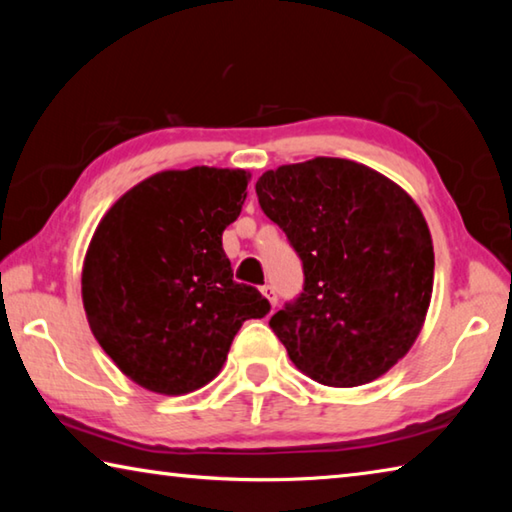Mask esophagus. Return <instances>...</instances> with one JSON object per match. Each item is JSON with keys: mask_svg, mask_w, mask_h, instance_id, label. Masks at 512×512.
<instances>
[{"mask_svg": "<svg viewBox=\"0 0 512 512\" xmlns=\"http://www.w3.org/2000/svg\"><path fill=\"white\" fill-rule=\"evenodd\" d=\"M262 293L268 298V302H271V307L277 305V293H275V289H273V284H264Z\"/></svg>", "mask_w": 512, "mask_h": 512, "instance_id": "esophagus-1", "label": "esophagus"}]
</instances>
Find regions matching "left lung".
<instances>
[{
  "label": "left lung",
  "instance_id": "8db88e82",
  "mask_svg": "<svg viewBox=\"0 0 512 512\" xmlns=\"http://www.w3.org/2000/svg\"><path fill=\"white\" fill-rule=\"evenodd\" d=\"M255 192L302 262V293L271 316L318 384L361 386L400 361L427 316L433 246L418 205L363 164L316 158L266 171Z\"/></svg>",
  "mask_w": 512,
  "mask_h": 512
}]
</instances>
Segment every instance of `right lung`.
Masks as SVG:
<instances>
[{
  "mask_svg": "<svg viewBox=\"0 0 512 512\" xmlns=\"http://www.w3.org/2000/svg\"><path fill=\"white\" fill-rule=\"evenodd\" d=\"M248 173L162 171L103 216L83 266L92 334L124 375L164 395L205 386L248 318L271 305L232 280L221 235L246 201Z\"/></svg>",
  "mask_w": 512,
  "mask_h": 512,
  "instance_id": "add662e5",
  "label": "right lung"
}]
</instances>
